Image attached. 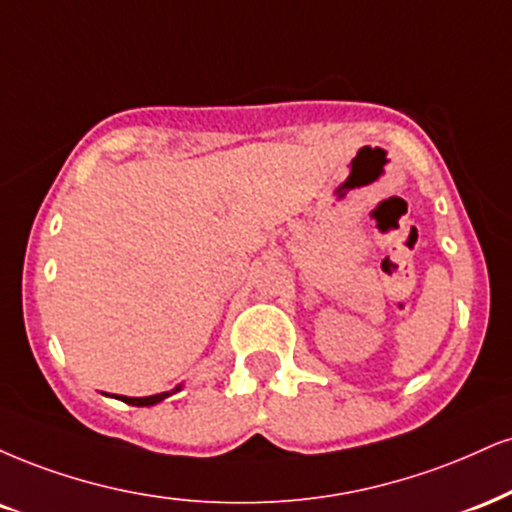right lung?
I'll list each match as a JSON object with an SVG mask.
<instances>
[{
	"label": "right lung",
	"instance_id": "1",
	"mask_svg": "<svg viewBox=\"0 0 512 512\" xmlns=\"http://www.w3.org/2000/svg\"><path fill=\"white\" fill-rule=\"evenodd\" d=\"M174 391H164V393H157V396H147V398H128V396H119V400L128 405H138V408H143V405H157L162 403L166 396H171Z\"/></svg>",
	"mask_w": 512,
	"mask_h": 512
}]
</instances>
